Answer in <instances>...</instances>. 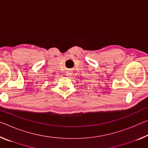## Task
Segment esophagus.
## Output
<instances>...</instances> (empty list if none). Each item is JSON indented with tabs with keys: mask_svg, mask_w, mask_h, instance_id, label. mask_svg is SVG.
<instances>
[{
	"mask_svg": "<svg viewBox=\"0 0 148 148\" xmlns=\"http://www.w3.org/2000/svg\"><path fill=\"white\" fill-rule=\"evenodd\" d=\"M72 70H66V74L67 75V76H70V75H72Z\"/></svg>",
	"mask_w": 148,
	"mask_h": 148,
	"instance_id": "esophagus-1",
	"label": "esophagus"
}]
</instances>
